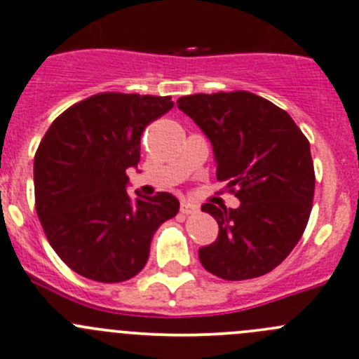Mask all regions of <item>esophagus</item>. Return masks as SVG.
I'll list each match as a JSON object with an SVG mask.
<instances>
[{"label":"esophagus","instance_id":"1","mask_svg":"<svg viewBox=\"0 0 359 359\" xmlns=\"http://www.w3.org/2000/svg\"><path fill=\"white\" fill-rule=\"evenodd\" d=\"M180 212L182 214H196L198 212V207L196 205H193V203H189V202H182L180 203Z\"/></svg>","mask_w":359,"mask_h":359}]
</instances>
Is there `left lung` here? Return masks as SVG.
I'll list each match as a JSON object with an SVG mask.
<instances>
[{"instance_id": "8db88e82", "label": "left lung", "mask_w": 359, "mask_h": 359, "mask_svg": "<svg viewBox=\"0 0 359 359\" xmlns=\"http://www.w3.org/2000/svg\"><path fill=\"white\" fill-rule=\"evenodd\" d=\"M212 143L216 177L237 209L203 203L219 225L200 248L202 266L223 280L267 274L289 257L306 229L316 172L310 143L290 115L251 92L195 93L177 100Z\"/></svg>"}]
</instances>
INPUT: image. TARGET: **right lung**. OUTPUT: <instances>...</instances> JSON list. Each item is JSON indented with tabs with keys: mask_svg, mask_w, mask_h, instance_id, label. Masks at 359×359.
Listing matches in <instances>:
<instances>
[{
	"mask_svg": "<svg viewBox=\"0 0 359 359\" xmlns=\"http://www.w3.org/2000/svg\"><path fill=\"white\" fill-rule=\"evenodd\" d=\"M172 108V97L97 93L65 109L40 142L36 214L56 255L81 276L102 283L136 276L156 230L179 212L170 193L133 200L126 189L143 129Z\"/></svg>",
	"mask_w": 359,
	"mask_h": 359,
	"instance_id": "obj_1",
	"label": "right lung"
}]
</instances>
